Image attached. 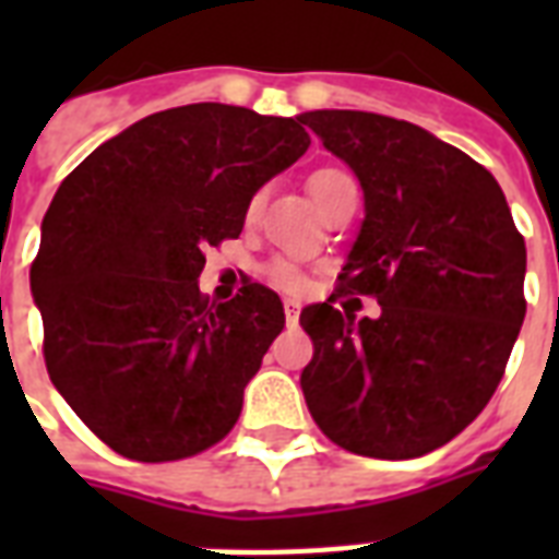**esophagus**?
Instances as JSON below:
<instances>
[{"label":"esophagus","instance_id":"obj_1","mask_svg":"<svg viewBox=\"0 0 559 559\" xmlns=\"http://www.w3.org/2000/svg\"><path fill=\"white\" fill-rule=\"evenodd\" d=\"M298 313H301V305H298L296 298H284V316H287V322H296Z\"/></svg>","mask_w":559,"mask_h":559}]
</instances>
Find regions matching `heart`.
I'll return each instance as SVG.
<instances>
[{
    "label": "heart",
    "instance_id": "heart-1",
    "mask_svg": "<svg viewBox=\"0 0 559 559\" xmlns=\"http://www.w3.org/2000/svg\"><path fill=\"white\" fill-rule=\"evenodd\" d=\"M342 179H350L348 174H342V170H319V174H313L310 177V193H322L324 188H331L336 186V182H342ZM258 202L261 200H254L252 202V211L258 209ZM270 278L278 284V287L284 289H301V284H305V278H301V272L293 266L289 261H275L270 266Z\"/></svg>",
    "mask_w": 559,
    "mask_h": 559
}]
</instances>
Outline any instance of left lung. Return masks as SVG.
<instances>
[{
	"label": "left lung",
	"instance_id": "8db88e82",
	"mask_svg": "<svg viewBox=\"0 0 559 559\" xmlns=\"http://www.w3.org/2000/svg\"><path fill=\"white\" fill-rule=\"evenodd\" d=\"M298 118L366 200L336 293L380 305L377 319L342 313L336 296L301 310L316 348L307 408L342 450L417 459L473 424L502 380L525 319V240L493 174L424 127L357 109Z\"/></svg>",
	"mask_w": 559,
	"mask_h": 559
}]
</instances>
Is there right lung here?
Here are the masks:
<instances>
[{"instance_id": "obj_1", "label": "right lung", "mask_w": 559, "mask_h": 559, "mask_svg": "<svg viewBox=\"0 0 559 559\" xmlns=\"http://www.w3.org/2000/svg\"><path fill=\"white\" fill-rule=\"evenodd\" d=\"M307 147L301 118L188 104L112 135L57 188L31 266L46 368L118 455L188 459L237 424L284 305L263 284L202 298V252L240 235Z\"/></svg>"}]
</instances>
